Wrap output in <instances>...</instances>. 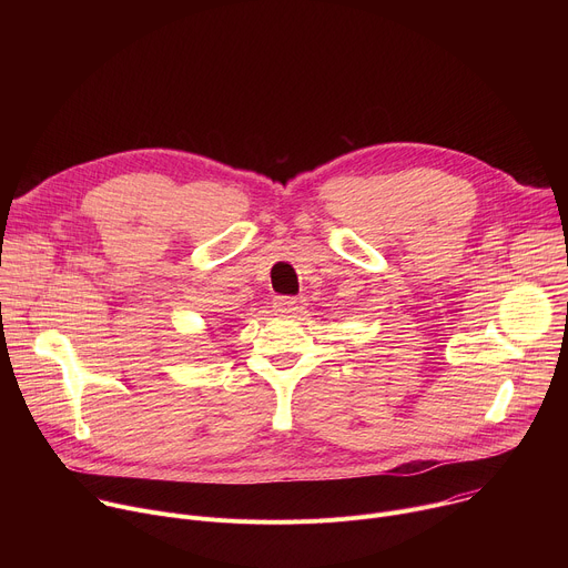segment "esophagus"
<instances>
[{
  "label": "esophagus",
  "mask_w": 568,
  "mask_h": 568,
  "mask_svg": "<svg viewBox=\"0 0 568 568\" xmlns=\"http://www.w3.org/2000/svg\"><path fill=\"white\" fill-rule=\"evenodd\" d=\"M296 303H298V301H296L294 296H276L274 303H272V307H274L276 314H290V312L296 310Z\"/></svg>",
  "instance_id": "1"
}]
</instances>
